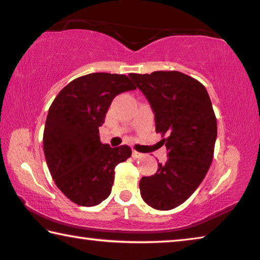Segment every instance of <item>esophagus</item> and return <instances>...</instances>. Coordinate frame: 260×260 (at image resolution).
Returning <instances> with one entry per match:
<instances>
[{
  "label": "esophagus",
  "instance_id": "1",
  "mask_svg": "<svg viewBox=\"0 0 260 260\" xmlns=\"http://www.w3.org/2000/svg\"><path fill=\"white\" fill-rule=\"evenodd\" d=\"M132 156H133L134 158H140V157H142L143 154H141V152H139L137 150H133V152H132Z\"/></svg>",
  "mask_w": 260,
  "mask_h": 260
}]
</instances>
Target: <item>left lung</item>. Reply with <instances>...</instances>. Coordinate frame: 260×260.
<instances>
[{
    "mask_svg": "<svg viewBox=\"0 0 260 260\" xmlns=\"http://www.w3.org/2000/svg\"><path fill=\"white\" fill-rule=\"evenodd\" d=\"M155 113L167 162L142 177L140 192L152 208L169 211L186 201L203 182L213 160L217 126L211 98L196 78L180 72L129 74Z\"/></svg>",
    "mask_w": 260,
    "mask_h": 260,
    "instance_id": "8db88e82",
    "label": "left lung"
}]
</instances>
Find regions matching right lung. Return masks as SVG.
Segmentation results:
<instances>
[{"mask_svg":"<svg viewBox=\"0 0 260 260\" xmlns=\"http://www.w3.org/2000/svg\"><path fill=\"white\" fill-rule=\"evenodd\" d=\"M134 89L126 75L92 73L75 78L53 101L44 129L45 158L55 185L73 203L91 207L105 200L115 166L131 157L128 146L103 145L98 128L113 98Z\"/></svg>","mask_w":260,"mask_h":260,"instance_id":"add662e5","label":"right lung"}]
</instances>
